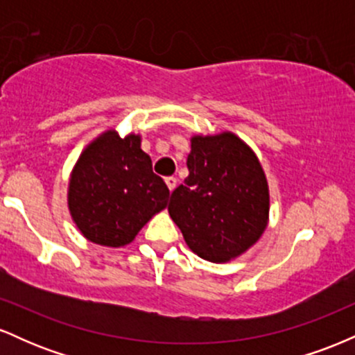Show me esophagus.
<instances>
[{
  "label": "esophagus",
  "mask_w": 355,
  "mask_h": 355,
  "mask_svg": "<svg viewBox=\"0 0 355 355\" xmlns=\"http://www.w3.org/2000/svg\"><path fill=\"white\" fill-rule=\"evenodd\" d=\"M165 183H166V187H168V190L173 191L175 187H177V178H175V177H166L165 178Z\"/></svg>",
  "instance_id": "obj_1"
}]
</instances>
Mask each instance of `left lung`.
<instances>
[{"label": "left lung", "instance_id": "left-lung-1", "mask_svg": "<svg viewBox=\"0 0 355 355\" xmlns=\"http://www.w3.org/2000/svg\"><path fill=\"white\" fill-rule=\"evenodd\" d=\"M189 177L172 191L168 214L191 252L229 262L262 237L268 185L259 158L230 132L191 137Z\"/></svg>", "mask_w": 355, "mask_h": 355}]
</instances>
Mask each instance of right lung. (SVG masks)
<instances>
[{
    "label": "right lung",
    "mask_w": 355,
    "mask_h": 355,
    "mask_svg": "<svg viewBox=\"0 0 355 355\" xmlns=\"http://www.w3.org/2000/svg\"><path fill=\"white\" fill-rule=\"evenodd\" d=\"M140 135L101 133L80 155L70 177L68 209L89 242L123 247L168 203L170 190L153 173Z\"/></svg>",
    "instance_id": "obj_1"
}]
</instances>
